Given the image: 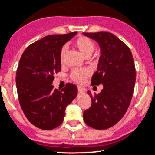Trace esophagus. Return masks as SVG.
<instances>
[{
	"label": "esophagus",
	"mask_w": 155,
	"mask_h": 155,
	"mask_svg": "<svg viewBox=\"0 0 155 155\" xmlns=\"http://www.w3.org/2000/svg\"><path fill=\"white\" fill-rule=\"evenodd\" d=\"M77 88H78V91H80V92H82V93L85 92V88H84V87H82V86H78Z\"/></svg>",
	"instance_id": "obj_1"
}]
</instances>
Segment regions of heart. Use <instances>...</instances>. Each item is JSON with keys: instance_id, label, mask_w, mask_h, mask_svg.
<instances>
[{"instance_id": "1", "label": "heart", "mask_w": 155, "mask_h": 155, "mask_svg": "<svg viewBox=\"0 0 155 155\" xmlns=\"http://www.w3.org/2000/svg\"><path fill=\"white\" fill-rule=\"evenodd\" d=\"M75 47L80 51V53L86 58H88L91 56V53L94 52V48H95V44L93 41L92 39L86 36H79L73 42ZM66 53V48L63 47L61 48V52H60V61L63 62L64 57ZM90 75V72L87 69L82 70H73L71 72V79L74 81L75 82L77 83H83L85 81V79Z\"/></svg>"}]
</instances>
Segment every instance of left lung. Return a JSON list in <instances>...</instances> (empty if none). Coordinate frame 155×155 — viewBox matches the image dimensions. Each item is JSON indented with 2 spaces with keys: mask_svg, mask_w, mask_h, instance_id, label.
Wrapping results in <instances>:
<instances>
[{
  "mask_svg": "<svg viewBox=\"0 0 155 155\" xmlns=\"http://www.w3.org/2000/svg\"><path fill=\"white\" fill-rule=\"evenodd\" d=\"M98 42L100 47L97 71L91 85L103 84L99 94L92 95L91 107L83 113L88 126L104 130L116 125L124 116L132 99L136 71L129 48L116 35L108 32H83Z\"/></svg>",
  "mask_w": 155,
  "mask_h": 155,
  "instance_id": "obj_1",
  "label": "left lung"
}]
</instances>
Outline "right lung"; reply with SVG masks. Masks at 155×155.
Segmentation results:
<instances>
[{
  "instance_id": "right-lung-1",
  "label": "right lung",
  "mask_w": 155,
  "mask_h": 155,
  "mask_svg": "<svg viewBox=\"0 0 155 155\" xmlns=\"http://www.w3.org/2000/svg\"><path fill=\"white\" fill-rule=\"evenodd\" d=\"M76 33L44 37L29 45L20 58L15 78L19 103L27 120L40 129L59 126L67 106L76 97L72 83L61 91L52 85L54 74L61 71V48Z\"/></svg>"
}]
</instances>
